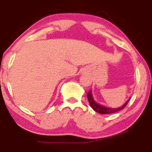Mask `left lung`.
<instances>
[{"mask_svg": "<svg viewBox=\"0 0 152 152\" xmlns=\"http://www.w3.org/2000/svg\"><path fill=\"white\" fill-rule=\"evenodd\" d=\"M87 97H88V100L90 104L91 107L94 111H96V112H98L101 114H112V113H115L116 112V111H120V110L124 109V108L126 106L127 104H128L129 101L130 99H129V100L127 101V102L125 103L123 106H121V107L116 108V109H111V108L106 107V106L97 104V103L94 100L93 96H92V94H91V91H90L89 92H88V94H87Z\"/></svg>", "mask_w": 152, "mask_h": 152, "instance_id": "left-lung-1", "label": "left lung"}]
</instances>
